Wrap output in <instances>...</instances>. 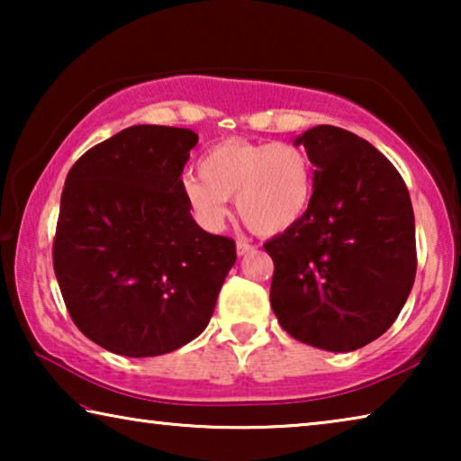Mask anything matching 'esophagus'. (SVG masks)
<instances>
[{"label":"esophagus","mask_w":461,"mask_h":461,"mask_svg":"<svg viewBox=\"0 0 461 461\" xmlns=\"http://www.w3.org/2000/svg\"><path fill=\"white\" fill-rule=\"evenodd\" d=\"M236 249H238V256H246V254H249V252H254L256 246H252V244H249V241H246V240H238Z\"/></svg>","instance_id":"34e87169"}]
</instances>
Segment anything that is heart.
<instances>
[{"mask_svg":"<svg viewBox=\"0 0 461 461\" xmlns=\"http://www.w3.org/2000/svg\"><path fill=\"white\" fill-rule=\"evenodd\" d=\"M199 173L186 175L181 191L209 230L221 228L233 197L241 221L267 238L296 228L313 203V162L296 144L221 140L203 154Z\"/></svg>","mask_w":461,"mask_h":461,"instance_id":"1","label":"heart"}]
</instances>
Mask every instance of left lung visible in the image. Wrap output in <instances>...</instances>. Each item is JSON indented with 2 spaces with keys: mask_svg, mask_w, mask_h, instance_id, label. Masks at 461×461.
Returning a JSON list of instances; mask_svg holds the SVG:
<instances>
[{
  "mask_svg": "<svg viewBox=\"0 0 461 461\" xmlns=\"http://www.w3.org/2000/svg\"><path fill=\"white\" fill-rule=\"evenodd\" d=\"M315 165V193L296 228L268 240L270 305L294 339L354 352L380 338L417 275L415 215L399 170L352 131L296 138Z\"/></svg>",
  "mask_w": 461,
  "mask_h": 461,
  "instance_id": "obj_1",
  "label": "left lung"
}]
</instances>
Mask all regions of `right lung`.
<instances>
[{"label": "right lung", "mask_w": 461, "mask_h": 461, "mask_svg": "<svg viewBox=\"0 0 461 461\" xmlns=\"http://www.w3.org/2000/svg\"><path fill=\"white\" fill-rule=\"evenodd\" d=\"M199 136L131 126L85 152L60 197L52 267L68 315L107 352L150 357L197 338L236 262L181 191Z\"/></svg>", "instance_id": "obj_1"}]
</instances>
